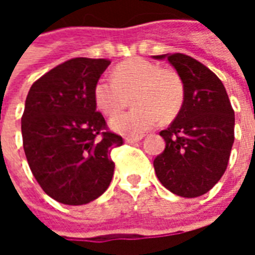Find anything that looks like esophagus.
Masks as SVG:
<instances>
[{
    "instance_id": "obj_1",
    "label": "esophagus",
    "mask_w": 255,
    "mask_h": 255,
    "mask_svg": "<svg viewBox=\"0 0 255 255\" xmlns=\"http://www.w3.org/2000/svg\"><path fill=\"white\" fill-rule=\"evenodd\" d=\"M139 140H142L140 136H138V138H129V136H128V138H126V143L133 144V143H138Z\"/></svg>"
}]
</instances>
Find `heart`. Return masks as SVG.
<instances>
[{"label":"heart","instance_id":"1","mask_svg":"<svg viewBox=\"0 0 255 255\" xmlns=\"http://www.w3.org/2000/svg\"><path fill=\"white\" fill-rule=\"evenodd\" d=\"M132 95L133 111L111 120L116 132L139 136L162 122L175 119L184 100L182 79L172 69H161L144 58H131L119 64L113 79H100L94 89L97 106L106 116H115Z\"/></svg>","mask_w":255,"mask_h":255}]
</instances>
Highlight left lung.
<instances>
[{
    "label": "left lung",
    "instance_id": "left-lung-1",
    "mask_svg": "<svg viewBox=\"0 0 255 255\" xmlns=\"http://www.w3.org/2000/svg\"><path fill=\"white\" fill-rule=\"evenodd\" d=\"M153 58L168 60L184 87L180 111L160 132L165 150L153 162L155 175L179 197H201L227 169L235 139V113L224 84L195 58L182 53Z\"/></svg>",
    "mask_w": 255,
    "mask_h": 255
}]
</instances>
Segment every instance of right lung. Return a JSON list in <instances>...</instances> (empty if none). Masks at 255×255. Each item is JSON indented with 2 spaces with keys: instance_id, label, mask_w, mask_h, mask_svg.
I'll use <instances>...</instances> for the list:
<instances>
[{
  "instance_id": "obj_1",
  "label": "right lung",
  "mask_w": 255,
  "mask_h": 255,
  "mask_svg": "<svg viewBox=\"0 0 255 255\" xmlns=\"http://www.w3.org/2000/svg\"><path fill=\"white\" fill-rule=\"evenodd\" d=\"M111 61L78 57L31 86L21 117L25 157L49 197L84 205L101 197L115 172L112 150L123 138L106 129L94 89Z\"/></svg>"
}]
</instances>
